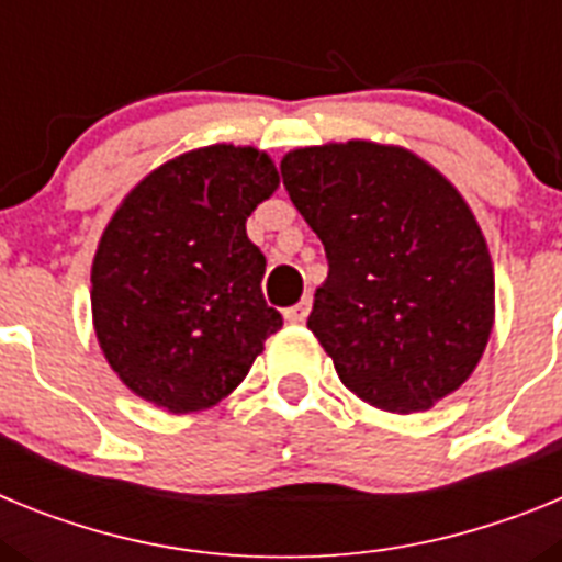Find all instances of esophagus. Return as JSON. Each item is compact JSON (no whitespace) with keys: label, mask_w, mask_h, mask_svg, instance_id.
<instances>
[{"label":"esophagus","mask_w":562,"mask_h":562,"mask_svg":"<svg viewBox=\"0 0 562 562\" xmlns=\"http://www.w3.org/2000/svg\"><path fill=\"white\" fill-rule=\"evenodd\" d=\"M310 306H312V301H310V297H304V301H297L295 306L284 310L286 324H304L306 315H310Z\"/></svg>","instance_id":"obj_1"}]
</instances>
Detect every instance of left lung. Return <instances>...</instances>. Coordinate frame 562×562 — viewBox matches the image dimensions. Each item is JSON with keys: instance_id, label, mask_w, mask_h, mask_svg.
I'll list each match as a JSON object with an SVG mask.
<instances>
[{"instance_id": "left-lung-1", "label": "left lung", "mask_w": 562, "mask_h": 562, "mask_svg": "<svg viewBox=\"0 0 562 562\" xmlns=\"http://www.w3.org/2000/svg\"><path fill=\"white\" fill-rule=\"evenodd\" d=\"M329 276L306 321L340 382L382 411H428L479 366L493 265L453 186L405 148L351 140L281 162Z\"/></svg>"}]
</instances>
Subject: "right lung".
<instances>
[{"label":"right lung","instance_id":"1","mask_svg":"<svg viewBox=\"0 0 562 562\" xmlns=\"http://www.w3.org/2000/svg\"><path fill=\"white\" fill-rule=\"evenodd\" d=\"M276 188L267 154L211 146L151 171L117 207L92 265V315L134 394L173 414L211 408L281 329L245 227Z\"/></svg>","mask_w":562,"mask_h":562}]
</instances>
